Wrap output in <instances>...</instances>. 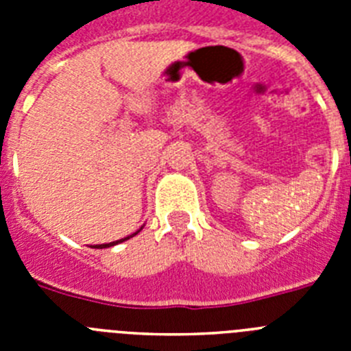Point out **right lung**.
Listing matches in <instances>:
<instances>
[{
    "mask_svg": "<svg viewBox=\"0 0 351 351\" xmlns=\"http://www.w3.org/2000/svg\"><path fill=\"white\" fill-rule=\"evenodd\" d=\"M142 228H144V226H141V228H138V230H137V232H135V234L128 235V237H125V239H119V241H114V243H107V244H96V246H91V247H98V250H104V247H110V246H116V244L123 243V241H128V239L135 237V235H137V234H138V232H141V230H142Z\"/></svg>",
    "mask_w": 351,
    "mask_h": 351,
    "instance_id": "1",
    "label": "right lung"
}]
</instances>
